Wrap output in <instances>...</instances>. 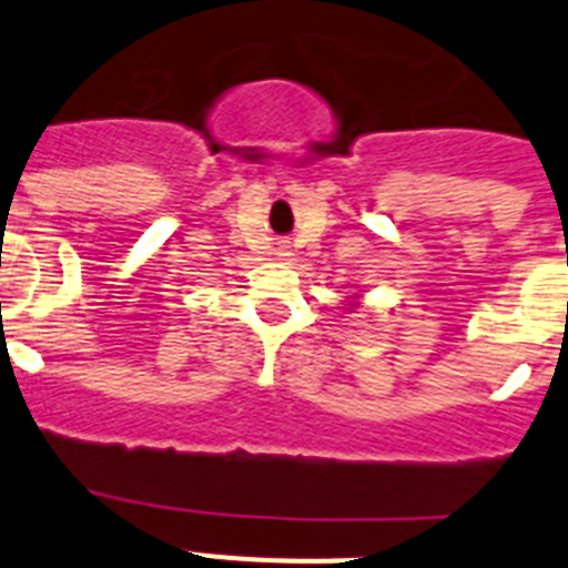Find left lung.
Wrapping results in <instances>:
<instances>
[{"label": "left lung", "mask_w": 568, "mask_h": 568, "mask_svg": "<svg viewBox=\"0 0 568 568\" xmlns=\"http://www.w3.org/2000/svg\"><path fill=\"white\" fill-rule=\"evenodd\" d=\"M347 305H351V308H356V305H359V300H354V296H351V300H347Z\"/></svg>", "instance_id": "left-lung-1"}]
</instances>
